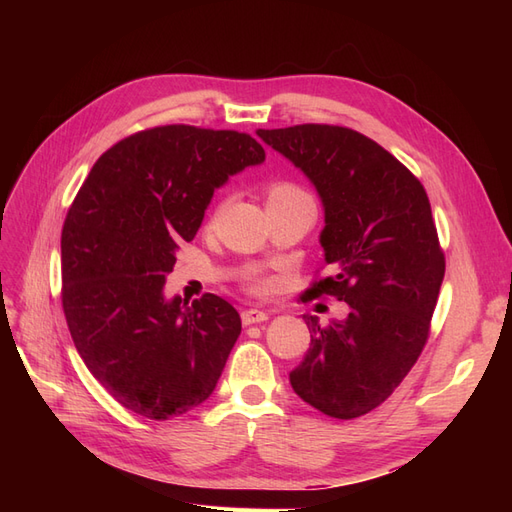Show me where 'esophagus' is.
Instances as JSON below:
<instances>
[{
    "instance_id": "34e87169",
    "label": "esophagus",
    "mask_w": 512,
    "mask_h": 512,
    "mask_svg": "<svg viewBox=\"0 0 512 512\" xmlns=\"http://www.w3.org/2000/svg\"><path fill=\"white\" fill-rule=\"evenodd\" d=\"M265 320H269V314L260 312V309H243L241 312V322L245 324V327H252V324L265 322Z\"/></svg>"
}]
</instances>
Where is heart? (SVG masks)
I'll return each instance as SVG.
<instances>
[{"instance_id": "1", "label": "heart", "mask_w": 512, "mask_h": 512, "mask_svg": "<svg viewBox=\"0 0 512 512\" xmlns=\"http://www.w3.org/2000/svg\"><path fill=\"white\" fill-rule=\"evenodd\" d=\"M299 196H305V192L299 188V185L286 183V181L271 183L269 188H267V205H273V203H284V200L299 198Z\"/></svg>"}]
</instances>
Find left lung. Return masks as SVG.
<instances>
[{
    "label": "left lung",
    "mask_w": 512,
    "mask_h": 512,
    "mask_svg": "<svg viewBox=\"0 0 512 512\" xmlns=\"http://www.w3.org/2000/svg\"><path fill=\"white\" fill-rule=\"evenodd\" d=\"M258 136L301 168L324 205L320 245L331 275L305 299L348 303L344 320L320 327L290 384L309 406L342 418L378 408L421 356L446 260L423 183L365 134L301 123Z\"/></svg>",
    "instance_id": "8db88e82"
}]
</instances>
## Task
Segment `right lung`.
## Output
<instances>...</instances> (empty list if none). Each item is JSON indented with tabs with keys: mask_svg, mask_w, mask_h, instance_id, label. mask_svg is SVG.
<instances>
[{
	"mask_svg": "<svg viewBox=\"0 0 512 512\" xmlns=\"http://www.w3.org/2000/svg\"><path fill=\"white\" fill-rule=\"evenodd\" d=\"M265 149L245 132L160 126L104 151L61 230V305L74 346L123 408L168 421L200 406L241 333L218 294L164 299L179 243L213 192Z\"/></svg>",
	"mask_w": 512,
	"mask_h": 512,
	"instance_id": "right-lung-1",
	"label": "right lung"
}]
</instances>
